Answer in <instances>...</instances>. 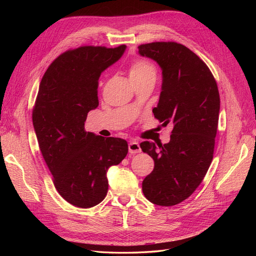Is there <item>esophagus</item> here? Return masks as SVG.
Here are the masks:
<instances>
[{
	"instance_id": "34e87169",
	"label": "esophagus",
	"mask_w": 256,
	"mask_h": 256,
	"mask_svg": "<svg viewBox=\"0 0 256 256\" xmlns=\"http://www.w3.org/2000/svg\"><path fill=\"white\" fill-rule=\"evenodd\" d=\"M128 150L130 154H138V152H141V147L140 144H138V141L132 140L130 141L129 145H128Z\"/></svg>"
}]
</instances>
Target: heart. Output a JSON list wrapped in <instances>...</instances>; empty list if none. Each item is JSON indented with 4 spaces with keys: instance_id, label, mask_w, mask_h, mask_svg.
<instances>
[{
    "instance_id": "obj_1",
    "label": "heart",
    "mask_w": 256,
    "mask_h": 256,
    "mask_svg": "<svg viewBox=\"0 0 256 256\" xmlns=\"http://www.w3.org/2000/svg\"><path fill=\"white\" fill-rule=\"evenodd\" d=\"M129 76L131 81L156 79L157 68L148 60H136L129 66Z\"/></svg>"
}]
</instances>
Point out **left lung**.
<instances>
[{
	"label": "left lung",
	"mask_w": 256,
	"mask_h": 256,
	"mask_svg": "<svg viewBox=\"0 0 256 256\" xmlns=\"http://www.w3.org/2000/svg\"><path fill=\"white\" fill-rule=\"evenodd\" d=\"M138 49L162 69L159 104L152 109L154 118L164 126L173 125L168 143L140 144L154 162L142 190L152 203L173 206L196 191L212 161L220 110L218 85L208 66L182 44L154 42Z\"/></svg>",
	"instance_id": "1"
}]
</instances>
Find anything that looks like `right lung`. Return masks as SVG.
<instances>
[{"mask_svg": "<svg viewBox=\"0 0 256 256\" xmlns=\"http://www.w3.org/2000/svg\"><path fill=\"white\" fill-rule=\"evenodd\" d=\"M125 49V44L69 49L52 62L40 84L32 112L38 145L54 187L76 207L102 202L109 188L108 168L127 156L125 140L96 136L84 128L88 113L99 104L100 74Z\"/></svg>", "mask_w": 256, "mask_h": 256, "instance_id": "obj_1", "label": "right lung"}]
</instances>
